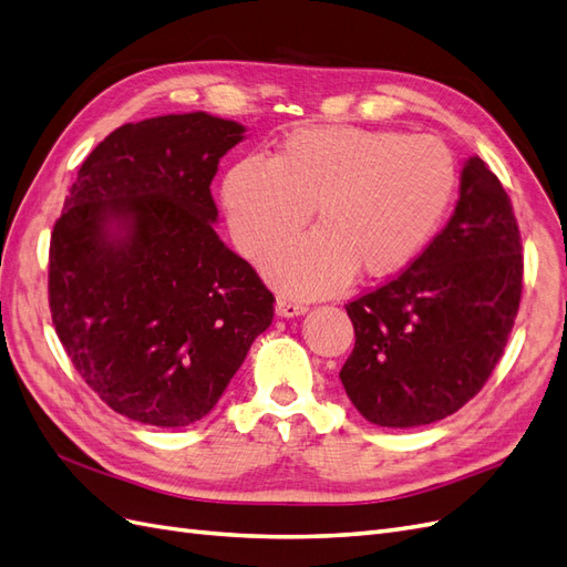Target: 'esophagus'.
Returning <instances> with one entry per match:
<instances>
[{"label": "esophagus", "mask_w": 567, "mask_h": 567, "mask_svg": "<svg viewBox=\"0 0 567 567\" xmlns=\"http://www.w3.org/2000/svg\"><path fill=\"white\" fill-rule=\"evenodd\" d=\"M307 312V305L290 300V298H277V315L279 317H298Z\"/></svg>", "instance_id": "34e87169"}]
</instances>
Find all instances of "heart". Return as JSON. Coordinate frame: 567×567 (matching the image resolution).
Masks as SVG:
<instances>
[{
    "label": "heart",
    "instance_id": "obj_1",
    "mask_svg": "<svg viewBox=\"0 0 567 567\" xmlns=\"http://www.w3.org/2000/svg\"><path fill=\"white\" fill-rule=\"evenodd\" d=\"M456 184L450 148L433 136L346 125L290 132L271 161L248 156L221 182L236 246L252 260L315 231L267 262L290 296H323L359 277L400 271L427 244Z\"/></svg>",
    "mask_w": 567,
    "mask_h": 567
}]
</instances>
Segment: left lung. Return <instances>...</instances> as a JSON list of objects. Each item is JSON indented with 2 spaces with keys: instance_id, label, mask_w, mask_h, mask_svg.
I'll list each match as a JSON object with an SVG mask.
<instances>
[{
  "instance_id": "8db88e82",
  "label": "left lung",
  "mask_w": 567,
  "mask_h": 567,
  "mask_svg": "<svg viewBox=\"0 0 567 567\" xmlns=\"http://www.w3.org/2000/svg\"><path fill=\"white\" fill-rule=\"evenodd\" d=\"M523 296L516 215L492 169L463 165L454 215L398 277L346 305L354 350L340 381L375 425L452 416L499 364Z\"/></svg>"
}]
</instances>
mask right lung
I'll use <instances>...</instances> for the list:
<instances>
[{
  "instance_id": "right-lung-1",
  "label": "right lung",
  "mask_w": 567,
  "mask_h": 567,
  "mask_svg": "<svg viewBox=\"0 0 567 567\" xmlns=\"http://www.w3.org/2000/svg\"><path fill=\"white\" fill-rule=\"evenodd\" d=\"M244 132L208 113L117 127L84 158L51 231L61 346L136 423L200 421L274 319L271 290L213 229L210 182Z\"/></svg>"
}]
</instances>
